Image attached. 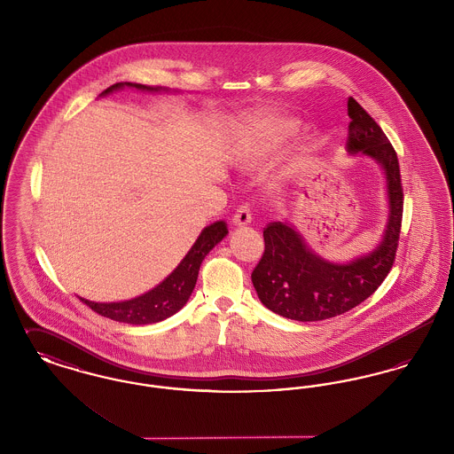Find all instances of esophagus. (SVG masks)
Instances as JSON below:
<instances>
[{
	"label": "esophagus",
	"mask_w": 454,
	"mask_h": 454,
	"mask_svg": "<svg viewBox=\"0 0 454 454\" xmlns=\"http://www.w3.org/2000/svg\"><path fill=\"white\" fill-rule=\"evenodd\" d=\"M250 223H252V211H250L248 204H243V206L238 207L237 213L233 216V224L235 226H247Z\"/></svg>",
	"instance_id": "34e87169"
}]
</instances>
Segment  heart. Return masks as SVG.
<instances>
[{
  "label": "heart",
  "instance_id": "obj_1",
  "mask_svg": "<svg viewBox=\"0 0 454 454\" xmlns=\"http://www.w3.org/2000/svg\"><path fill=\"white\" fill-rule=\"evenodd\" d=\"M298 124L291 119H267L257 126L245 129L238 137L235 156L238 163L255 168L296 132Z\"/></svg>",
  "mask_w": 454,
  "mask_h": 454
}]
</instances>
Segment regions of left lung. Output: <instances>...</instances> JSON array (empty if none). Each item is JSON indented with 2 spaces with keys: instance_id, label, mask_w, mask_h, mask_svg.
I'll list each match as a JSON object with an SVG mask.
<instances>
[{
  "instance_id": "8db88e82",
  "label": "left lung",
  "mask_w": 454,
  "mask_h": 454,
  "mask_svg": "<svg viewBox=\"0 0 454 454\" xmlns=\"http://www.w3.org/2000/svg\"><path fill=\"white\" fill-rule=\"evenodd\" d=\"M347 152L374 160L385 173L388 221L372 252L337 263L315 254L291 223H270L263 230L265 250L252 282L265 308L289 320L320 322L367 300L385 281L398 247L403 191L398 158L388 137L352 97Z\"/></svg>"
}]
</instances>
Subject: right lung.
Returning <instances> with one entry per match:
<instances>
[{
	"instance_id": "1",
	"label": "right lung",
	"mask_w": 454,
	"mask_h": 454,
	"mask_svg": "<svg viewBox=\"0 0 454 454\" xmlns=\"http://www.w3.org/2000/svg\"><path fill=\"white\" fill-rule=\"evenodd\" d=\"M122 88H136L143 91H161L167 88L146 87L139 83H115L102 91L100 97H106L112 91L122 90ZM228 235V226L224 221H216L209 226H206L199 238L195 239L192 248L184 260L176 265V269L163 282H160L152 291L132 298L128 301L119 302H95L80 298L82 301L90 306L93 311H97L102 317H107L110 320L129 325L158 324L168 317L175 315L178 309L185 306L189 301L192 291H194L199 269L204 257L216 247L223 238Z\"/></svg>"
}]
</instances>
